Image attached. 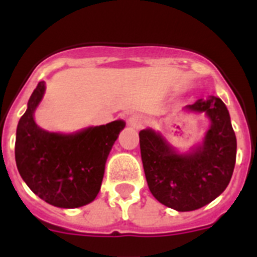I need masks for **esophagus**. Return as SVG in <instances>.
I'll return each instance as SVG.
<instances>
[{
    "mask_svg": "<svg viewBox=\"0 0 257 257\" xmlns=\"http://www.w3.org/2000/svg\"><path fill=\"white\" fill-rule=\"evenodd\" d=\"M145 123V118L140 114H134L128 118V124L133 127H142Z\"/></svg>",
    "mask_w": 257,
    "mask_h": 257,
    "instance_id": "esophagus-1",
    "label": "esophagus"
}]
</instances>
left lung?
Segmentation results:
<instances>
[{"instance_id": "left-lung-1", "label": "left lung", "mask_w": 257, "mask_h": 257, "mask_svg": "<svg viewBox=\"0 0 257 257\" xmlns=\"http://www.w3.org/2000/svg\"><path fill=\"white\" fill-rule=\"evenodd\" d=\"M206 113L211 126L198 148L179 154L163 136L142 130L140 153L151 193L162 205L176 211H193L219 197L233 175L237 139L225 104L216 96L185 106Z\"/></svg>"}]
</instances>
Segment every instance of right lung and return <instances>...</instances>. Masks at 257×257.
Returning a JSON list of instances; mask_svg holds the SVG:
<instances>
[{"label":"right lung","instance_id":"add662e5","mask_svg":"<svg viewBox=\"0 0 257 257\" xmlns=\"http://www.w3.org/2000/svg\"><path fill=\"white\" fill-rule=\"evenodd\" d=\"M45 94L41 81L17 128L15 161L20 176L41 199L61 208L85 206L96 198L106 158L123 121L87 127L76 134L49 133L36 124V108Z\"/></svg>","mask_w":257,"mask_h":257}]
</instances>
